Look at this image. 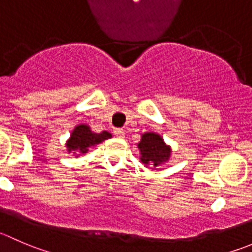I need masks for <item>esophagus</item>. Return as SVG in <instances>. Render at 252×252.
Masks as SVG:
<instances>
[{"mask_svg": "<svg viewBox=\"0 0 252 252\" xmlns=\"http://www.w3.org/2000/svg\"><path fill=\"white\" fill-rule=\"evenodd\" d=\"M113 134L114 135L117 136V138H124V135H126V131L123 130V129H121V128H116L113 130Z\"/></svg>", "mask_w": 252, "mask_h": 252, "instance_id": "esophagus-1", "label": "esophagus"}]
</instances>
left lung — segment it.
I'll return each mask as SVG.
<instances>
[{
  "label": "left lung",
  "mask_w": 252,
  "mask_h": 252,
  "mask_svg": "<svg viewBox=\"0 0 252 252\" xmlns=\"http://www.w3.org/2000/svg\"><path fill=\"white\" fill-rule=\"evenodd\" d=\"M140 161L150 168H156L167 162L171 158V146L163 141L162 136L154 131L141 134L138 143Z\"/></svg>",
  "instance_id": "1"
}]
</instances>
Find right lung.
Masks as SVG:
<instances>
[{
    "mask_svg": "<svg viewBox=\"0 0 252 252\" xmlns=\"http://www.w3.org/2000/svg\"><path fill=\"white\" fill-rule=\"evenodd\" d=\"M109 138H112V134L108 131L94 133L91 130V126L87 124H79L75 126L70 134V138L66 140L67 153H74L76 158H79L86 154L91 146L98 145Z\"/></svg>",
    "mask_w": 252,
    "mask_h": 252,
    "instance_id": "1",
    "label": "right lung"
}]
</instances>
